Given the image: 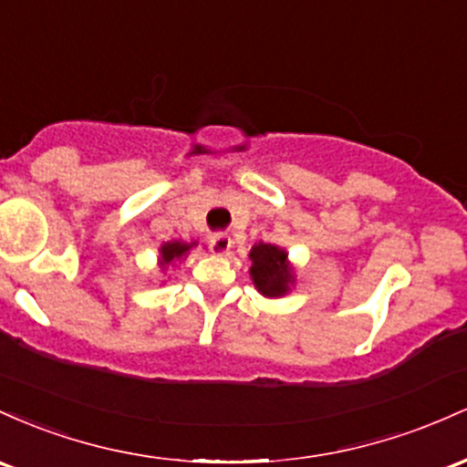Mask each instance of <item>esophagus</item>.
<instances>
[{
  "label": "esophagus",
  "mask_w": 467,
  "mask_h": 467,
  "mask_svg": "<svg viewBox=\"0 0 467 467\" xmlns=\"http://www.w3.org/2000/svg\"><path fill=\"white\" fill-rule=\"evenodd\" d=\"M212 249H213V254H218V255L229 254V249H232V238L223 232L213 234L212 235Z\"/></svg>",
  "instance_id": "34e87169"
}]
</instances>
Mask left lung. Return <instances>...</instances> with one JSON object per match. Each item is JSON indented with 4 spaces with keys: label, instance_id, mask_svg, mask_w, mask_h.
I'll list each match as a JSON object with an SVG mask.
<instances>
[{
    "label": "left lung",
    "instance_id": "left-lung-1",
    "mask_svg": "<svg viewBox=\"0 0 467 467\" xmlns=\"http://www.w3.org/2000/svg\"><path fill=\"white\" fill-rule=\"evenodd\" d=\"M249 260L251 282L260 296L275 300V297H285L296 286V269L285 247L255 243L249 251Z\"/></svg>",
    "mask_w": 467,
    "mask_h": 467
}]
</instances>
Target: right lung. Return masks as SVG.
Masks as SVG:
<instances>
[{"instance_id":"right-lung-1","label":"right lung","mask_w":467,"mask_h":467,"mask_svg":"<svg viewBox=\"0 0 467 467\" xmlns=\"http://www.w3.org/2000/svg\"><path fill=\"white\" fill-rule=\"evenodd\" d=\"M193 247H198V240H192V243H182V240H167L159 247V266L161 271L170 269V266H174L176 262L185 260L187 255H190V251Z\"/></svg>"}]
</instances>
